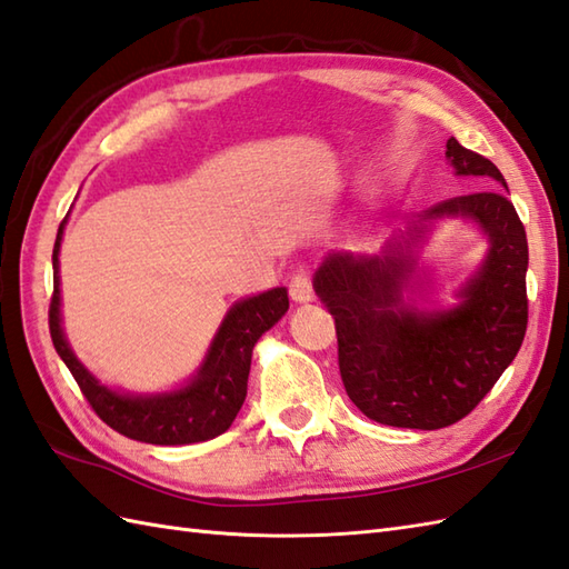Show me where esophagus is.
<instances>
[{"mask_svg": "<svg viewBox=\"0 0 569 569\" xmlns=\"http://www.w3.org/2000/svg\"><path fill=\"white\" fill-rule=\"evenodd\" d=\"M288 293L296 302H310L312 300V283L306 271L293 273V279L288 283Z\"/></svg>", "mask_w": 569, "mask_h": 569, "instance_id": "34e87169", "label": "esophagus"}]
</instances>
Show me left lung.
<instances>
[{"mask_svg":"<svg viewBox=\"0 0 569 569\" xmlns=\"http://www.w3.org/2000/svg\"><path fill=\"white\" fill-rule=\"evenodd\" d=\"M446 157L458 177L495 189L431 206L382 254L329 252L312 279L317 298L335 315L347 395L368 419L388 427L431 431L456 425L492 390L526 335L528 242L503 193L507 181L456 138H448ZM446 217L478 223L488 254L457 291L456 307L419 309L403 293L420 278V244Z\"/></svg>","mask_w":569,"mask_h":569,"instance_id":"left-lung-1","label":"left lung"}]
</instances>
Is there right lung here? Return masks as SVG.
I'll return each mask as SVG.
<instances>
[{
  "instance_id": "obj_1",
  "label": "right lung",
  "mask_w": 569,
  "mask_h": 569,
  "mask_svg": "<svg viewBox=\"0 0 569 569\" xmlns=\"http://www.w3.org/2000/svg\"><path fill=\"white\" fill-rule=\"evenodd\" d=\"M68 216L52 247V300L50 337L64 366L91 409L118 433L142 443L183 446L216 439L228 431L247 398V378L259 337L288 312V290L271 288L259 296L237 300L222 317L218 332L198 371L181 388L169 392H123L91 376L77 359L62 332L60 315V244Z\"/></svg>"
}]
</instances>
